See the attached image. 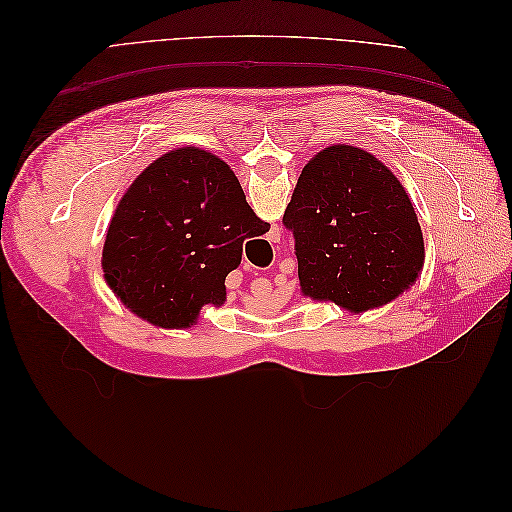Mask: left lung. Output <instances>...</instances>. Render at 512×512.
I'll return each instance as SVG.
<instances>
[{
    "label": "left lung",
    "mask_w": 512,
    "mask_h": 512,
    "mask_svg": "<svg viewBox=\"0 0 512 512\" xmlns=\"http://www.w3.org/2000/svg\"><path fill=\"white\" fill-rule=\"evenodd\" d=\"M301 292L359 314L393 301L423 269L425 243L404 185L371 153L322 149L284 213Z\"/></svg>",
    "instance_id": "obj_1"
}]
</instances>
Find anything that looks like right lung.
<instances>
[{
    "label": "right lung",
    "mask_w": 512,
    "mask_h": 512,
    "mask_svg": "<svg viewBox=\"0 0 512 512\" xmlns=\"http://www.w3.org/2000/svg\"><path fill=\"white\" fill-rule=\"evenodd\" d=\"M269 228L224 160L181 147L149 164L119 200L104 277L136 316L185 329L200 307L226 301L224 280L241 265L243 241Z\"/></svg>",
    "instance_id": "add662e5"
}]
</instances>
